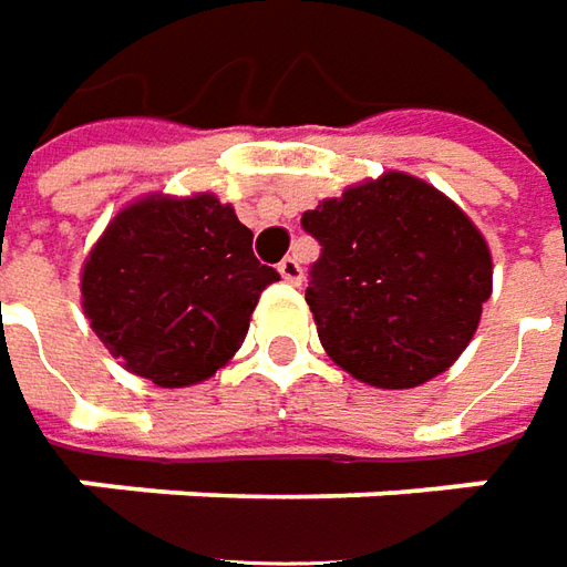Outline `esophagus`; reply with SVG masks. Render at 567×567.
Instances as JSON below:
<instances>
[{
	"instance_id": "obj_1",
	"label": "esophagus",
	"mask_w": 567,
	"mask_h": 567,
	"mask_svg": "<svg viewBox=\"0 0 567 567\" xmlns=\"http://www.w3.org/2000/svg\"><path fill=\"white\" fill-rule=\"evenodd\" d=\"M277 271H280V277H284L287 284H302V265L292 256L284 258V261L277 265Z\"/></svg>"
}]
</instances>
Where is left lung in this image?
<instances>
[{"mask_svg": "<svg viewBox=\"0 0 567 567\" xmlns=\"http://www.w3.org/2000/svg\"><path fill=\"white\" fill-rule=\"evenodd\" d=\"M321 243L306 290L328 355L355 381L409 390L471 343L493 290L487 239L436 186L402 171L302 215Z\"/></svg>", "mask_w": 567, "mask_h": 567, "instance_id": "left-lung-1", "label": "left lung"}]
</instances>
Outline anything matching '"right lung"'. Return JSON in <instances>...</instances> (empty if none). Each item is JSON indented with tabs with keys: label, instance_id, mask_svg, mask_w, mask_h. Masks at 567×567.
<instances>
[{
	"label": "right lung",
	"instance_id": "right-lung-1",
	"mask_svg": "<svg viewBox=\"0 0 567 567\" xmlns=\"http://www.w3.org/2000/svg\"><path fill=\"white\" fill-rule=\"evenodd\" d=\"M275 268L252 256V230L212 193L146 196L121 208L83 261V311L121 364L189 386L234 359Z\"/></svg>",
	"mask_w": 567,
	"mask_h": 567
}]
</instances>
